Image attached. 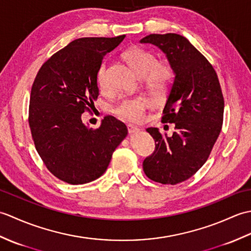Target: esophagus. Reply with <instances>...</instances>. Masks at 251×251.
<instances>
[{"label":"esophagus","mask_w":251,"mask_h":251,"mask_svg":"<svg viewBox=\"0 0 251 251\" xmlns=\"http://www.w3.org/2000/svg\"><path fill=\"white\" fill-rule=\"evenodd\" d=\"M139 131H140V129L137 128V127L128 125V132H129V134H138Z\"/></svg>","instance_id":"1"}]
</instances>
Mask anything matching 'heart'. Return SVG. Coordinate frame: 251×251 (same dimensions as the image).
Wrapping results in <instances>:
<instances>
[{
  "instance_id": "heart-1",
  "label": "heart",
  "mask_w": 251,
  "mask_h": 251,
  "mask_svg": "<svg viewBox=\"0 0 251 251\" xmlns=\"http://www.w3.org/2000/svg\"><path fill=\"white\" fill-rule=\"evenodd\" d=\"M125 59L129 63L134 71L146 81L151 89L159 92L167 86L172 78L170 68L158 63L156 56L151 51L142 50L140 47H131L124 54ZM98 82L100 87H106L105 67L100 68L98 73ZM149 101L145 97H134L123 99L114 108V113L121 120L130 123H139L145 119Z\"/></svg>"
}]
</instances>
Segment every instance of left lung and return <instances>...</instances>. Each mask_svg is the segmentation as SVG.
I'll return each instance as SVG.
<instances>
[{"label":"left lung","mask_w":251,"mask_h":251,"mask_svg":"<svg viewBox=\"0 0 251 251\" xmlns=\"http://www.w3.org/2000/svg\"><path fill=\"white\" fill-rule=\"evenodd\" d=\"M140 43L157 46L175 74L162 121L175 123L176 130L168 137L155 127L147 129L156 143L143 170L155 182L177 184L205 164L219 137L225 111L220 83L214 67L182 35L150 34Z\"/></svg>","instance_id":"1"}]
</instances>
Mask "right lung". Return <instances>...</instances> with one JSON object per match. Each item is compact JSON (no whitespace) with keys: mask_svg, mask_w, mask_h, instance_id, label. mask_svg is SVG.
<instances>
[{"mask_svg":"<svg viewBox=\"0 0 251 251\" xmlns=\"http://www.w3.org/2000/svg\"><path fill=\"white\" fill-rule=\"evenodd\" d=\"M124 37L72 41L41 67L32 85L29 125L35 149L47 169L67 183L99 178L128 134L114 116H105L97 129L81 119L99 96L97 76L103 57Z\"/></svg>","mask_w":251,"mask_h":251,"instance_id":"add662e5","label":"right lung"}]
</instances>
